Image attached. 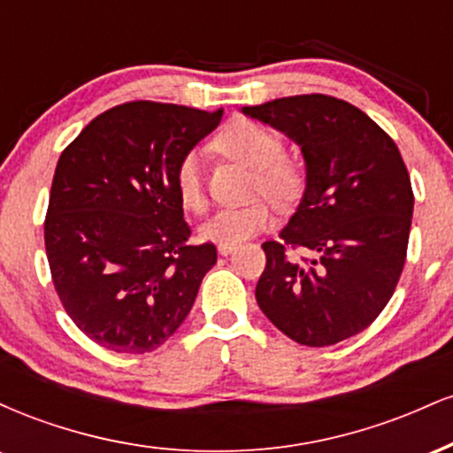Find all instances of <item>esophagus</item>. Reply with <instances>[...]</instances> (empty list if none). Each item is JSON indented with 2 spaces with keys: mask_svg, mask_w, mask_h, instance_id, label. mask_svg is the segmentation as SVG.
<instances>
[{
  "mask_svg": "<svg viewBox=\"0 0 453 453\" xmlns=\"http://www.w3.org/2000/svg\"><path fill=\"white\" fill-rule=\"evenodd\" d=\"M236 249V244H227V242H219V247H217V251H219V256H230V253Z\"/></svg>",
  "mask_w": 453,
  "mask_h": 453,
  "instance_id": "obj_1",
  "label": "esophagus"
}]
</instances>
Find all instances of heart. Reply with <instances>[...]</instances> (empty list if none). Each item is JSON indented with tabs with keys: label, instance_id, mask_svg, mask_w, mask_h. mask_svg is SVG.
Returning a JSON list of instances; mask_svg holds the SVG:
<instances>
[{
	"label": "heart",
	"instance_id": "1",
	"mask_svg": "<svg viewBox=\"0 0 453 453\" xmlns=\"http://www.w3.org/2000/svg\"><path fill=\"white\" fill-rule=\"evenodd\" d=\"M217 147L256 168L253 191L270 197L274 204L289 206L304 194L306 176L303 165L285 157L283 138L273 129L249 119H236L221 129L217 136ZM174 189L185 209L202 211L206 206L204 179L196 153L183 155L176 164ZM270 221L273 212L264 202L256 200L249 204L219 209L202 223L200 234L212 242L238 244L266 230Z\"/></svg>",
	"mask_w": 453,
	"mask_h": 453
}]
</instances>
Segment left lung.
<instances>
[{
  "label": "left lung",
  "mask_w": 453,
  "mask_h": 453,
  "mask_svg": "<svg viewBox=\"0 0 453 453\" xmlns=\"http://www.w3.org/2000/svg\"><path fill=\"white\" fill-rule=\"evenodd\" d=\"M303 149L306 191L279 241L262 244L256 298L285 336L327 347L386 309L407 259L413 189L400 150L353 104L321 93L242 108Z\"/></svg>",
  "instance_id": "1"
}]
</instances>
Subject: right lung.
Returning <instances> with one entry per match:
<instances>
[{"mask_svg": "<svg viewBox=\"0 0 453 453\" xmlns=\"http://www.w3.org/2000/svg\"><path fill=\"white\" fill-rule=\"evenodd\" d=\"M221 114L126 102L93 119L57 161L44 219L50 277L65 313L100 347L157 349L215 266V244L189 242L174 168Z\"/></svg>", "mask_w": 453, "mask_h": 453, "instance_id": "add662e5", "label": "right lung"}]
</instances>
